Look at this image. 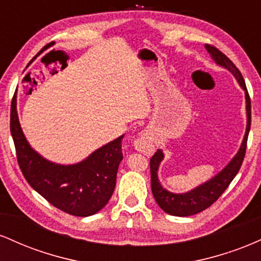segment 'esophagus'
I'll return each mask as SVG.
<instances>
[{
	"mask_svg": "<svg viewBox=\"0 0 261 261\" xmlns=\"http://www.w3.org/2000/svg\"><path fill=\"white\" fill-rule=\"evenodd\" d=\"M134 146L137 151L142 152V153L145 154H151L152 152H153V146H152V143L149 142L147 139H145V137H140V139H137L134 142Z\"/></svg>",
	"mask_w": 261,
	"mask_h": 261,
	"instance_id": "obj_1",
	"label": "esophagus"
}]
</instances>
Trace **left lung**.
Here are the masks:
<instances>
[{
    "mask_svg": "<svg viewBox=\"0 0 261 261\" xmlns=\"http://www.w3.org/2000/svg\"><path fill=\"white\" fill-rule=\"evenodd\" d=\"M205 47L210 54V56H211V59L218 66L228 70L234 76L237 82L239 83V86L244 91L245 104H247L245 106V109H247V128H245V134L243 141H242L241 147H239L234 157L228 162V164L221 172H218L216 175L212 176L211 179L202 182V184L197 185L196 188L191 189V190L187 191V193H172V191L167 190V189L162 187L157 173L158 169H160L161 162L164 158V154L162 152V149H157V152H155L153 157L151 158V162H149V167H151L152 194H153L154 200L158 203V206L166 214L172 215V216H191V215H196L199 212L203 211V210L210 207L212 203L216 201L218 197L222 195L223 191L228 188L230 181L234 179L238 170L241 169V166L243 163L245 155V148H247L248 135H249L251 122V106L243 76L239 72L238 68L236 67V65L224 54L221 53L220 50L216 49L215 46H211V45H205Z\"/></svg>",
    "mask_w": 261,
    "mask_h": 261,
    "instance_id": "8db88e82",
    "label": "left lung"
}]
</instances>
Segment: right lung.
<instances>
[{"mask_svg":"<svg viewBox=\"0 0 261 261\" xmlns=\"http://www.w3.org/2000/svg\"><path fill=\"white\" fill-rule=\"evenodd\" d=\"M11 134L23 175L53 206L73 216L87 217L107 205L115 189L122 161L124 135L95 149L79 163H55L38 153L25 139L18 119L17 94L11 106Z\"/></svg>","mask_w":261,"mask_h":261,"instance_id":"obj_1","label":"right lung"}]
</instances>
